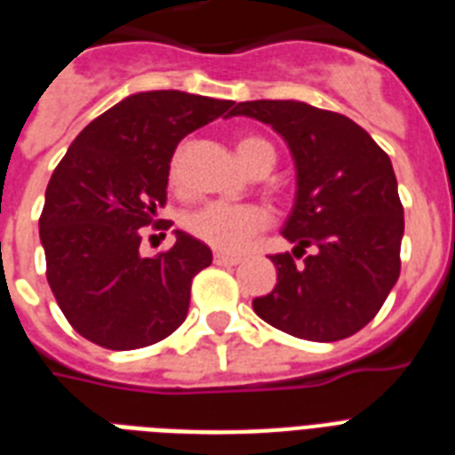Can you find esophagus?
Instances as JSON below:
<instances>
[{"label": "esophagus", "mask_w": 455, "mask_h": 455, "mask_svg": "<svg viewBox=\"0 0 455 455\" xmlns=\"http://www.w3.org/2000/svg\"><path fill=\"white\" fill-rule=\"evenodd\" d=\"M241 262V255H228V252H214V264L220 267H235Z\"/></svg>", "instance_id": "34e87169"}]
</instances>
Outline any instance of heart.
I'll list each match as a JSON object with an SVG mask.
<instances>
[{
	"label": "heart",
	"instance_id": "obj_1",
	"mask_svg": "<svg viewBox=\"0 0 455 455\" xmlns=\"http://www.w3.org/2000/svg\"><path fill=\"white\" fill-rule=\"evenodd\" d=\"M235 151L241 156L248 170H255L264 156H274L269 141L259 137H241L235 144ZM170 181L181 186L184 170H181V151L174 153L170 164ZM269 224V214L259 205H234L212 200L205 205L196 207L184 217V228L193 238L207 243L210 248L221 252H238L255 238L262 228Z\"/></svg>",
	"mask_w": 455,
	"mask_h": 455
}]
</instances>
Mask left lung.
Instances as JSON below:
<instances>
[{
    "label": "left lung",
    "instance_id": "obj_1",
    "mask_svg": "<svg viewBox=\"0 0 455 455\" xmlns=\"http://www.w3.org/2000/svg\"><path fill=\"white\" fill-rule=\"evenodd\" d=\"M234 116L271 124L298 172L283 227L295 250L271 255L276 288L252 299V309L278 331L314 342L359 332L402 269L403 207L389 156L354 120L309 103L245 101ZM307 247L315 252L295 265Z\"/></svg>",
    "mask_w": 455,
    "mask_h": 455
}]
</instances>
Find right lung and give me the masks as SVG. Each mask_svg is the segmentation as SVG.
Masks as SVG:
<instances>
[{
    "label": "right lung",
    "instance_id": "obj_1",
    "mask_svg": "<svg viewBox=\"0 0 455 455\" xmlns=\"http://www.w3.org/2000/svg\"><path fill=\"white\" fill-rule=\"evenodd\" d=\"M234 106L177 89L141 92L70 144L46 186L39 241L53 298L82 338L106 349H139L184 323L191 281L212 264V250L174 231L167 252L141 257V228L157 224L179 141L234 116Z\"/></svg>",
    "mask_w": 455,
    "mask_h": 455
}]
</instances>
